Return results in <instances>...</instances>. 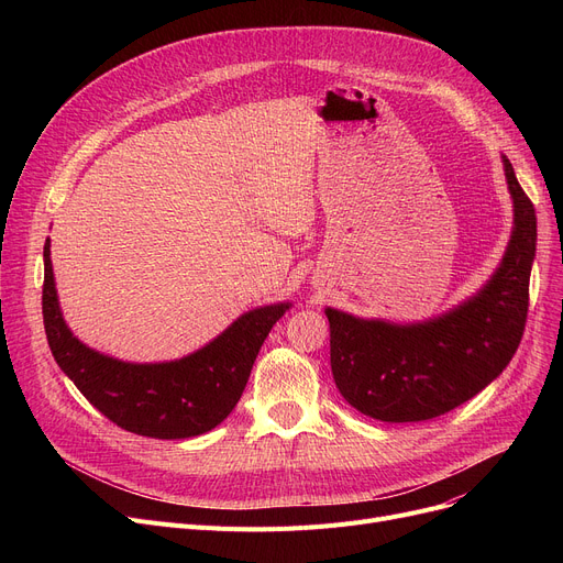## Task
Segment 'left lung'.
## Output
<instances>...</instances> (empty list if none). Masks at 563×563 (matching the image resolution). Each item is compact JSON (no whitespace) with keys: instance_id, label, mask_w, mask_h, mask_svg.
Instances as JSON below:
<instances>
[{"instance_id":"obj_1","label":"left lung","mask_w":563,"mask_h":563,"mask_svg":"<svg viewBox=\"0 0 563 563\" xmlns=\"http://www.w3.org/2000/svg\"><path fill=\"white\" fill-rule=\"evenodd\" d=\"M501 164L514 200V230L499 266L477 294L412 323L323 310L331 323L335 386L363 416L380 422L445 416L482 393L514 358L529 308L537 212L511 162L501 157Z\"/></svg>"}]
</instances>
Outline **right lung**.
Segmentation results:
<instances>
[{"label":"right lung","instance_id":"right-lung-1","mask_svg":"<svg viewBox=\"0 0 563 563\" xmlns=\"http://www.w3.org/2000/svg\"><path fill=\"white\" fill-rule=\"evenodd\" d=\"M43 260V321L56 365L104 418L147 438H194L221 424L246 388L262 342L291 308L287 301L249 310L185 358L125 363L73 335L58 308L49 240Z\"/></svg>","mask_w":563,"mask_h":563}]
</instances>
